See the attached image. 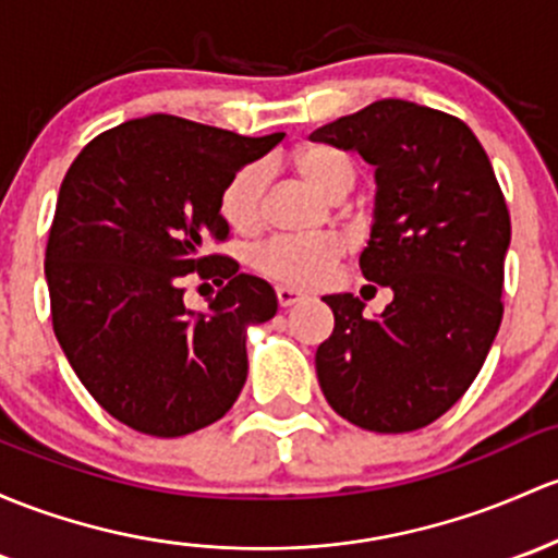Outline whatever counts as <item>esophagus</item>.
Listing matches in <instances>:
<instances>
[{"label": "esophagus", "instance_id": "1", "mask_svg": "<svg viewBox=\"0 0 558 558\" xmlns=\"http://www.w3.org/2000/svg\"><path fill=\"white\" fill-rule=\"evenodd\" d=\"M277 301H279L281 308H290V305L303 303L305 295H303V292H298V290H290V287H277Z\"/></svg>", "mask_w": 558, "mask_h": 558}]
</instances>
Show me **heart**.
Instances as JSON below:
<instances>
[{"label": "heart", "instance_id": "b5f03b06", "mask_svg": "<svg viewBox=\"0 0 558 558\" xmlns=\"http://www.w3.org/2000/svg\"><path fill=\"white\" fill-rule=\"evenodd\" d=\"M298 175L327 199H343L356 183V161L325 143H311L292 154ZM266 167L260 161L239 167L220 191V215L233 231L250 233L263 223ZM343 255V242L332 233L316 236H274L255 250V268L263 277L287 287H316L332 274Z\"/></svg>", "mask_w": 558, "mask_h": 558}]
</instances>
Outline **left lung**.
I'll use <instances>...</instances> for the list:
<instances>
[{
	"mask_svg": "<svg viewBox=\"0 0 558 558\" xmlns=\"http://www.w3.org/2000/svg\"><path fill=\"white\" fill-rule=\"evenodd\" d=\"M311 141L375 167L359 266L393 292L375 319L351 292L322 298L335 329L316 349V377L329 407L359 428L417 430L469 391L500 327L506 199L469 124L428 106L375 100Z\"/></svg>",
	"mask_w": 558,
	"mask_h": 558,
	"instance_id": "1",
	"label": "left lung"
}]
</instances>
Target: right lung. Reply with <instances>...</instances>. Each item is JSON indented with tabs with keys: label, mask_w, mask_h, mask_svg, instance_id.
I'll use <instances>...</instances> for the list:
<instances>
[{
	"label": "right lung",
	"mask_w": 558,
	"mask_h": 558,
	"mask_svg": "<svg viewBox=\"0 0 558 558\" xmlns=\"http://www.w3.org/2000/svg\"><path fill=\"white\" fill-rule=\"evenodd\" d=\"M281 137L151 113L89 141L65 172L45 255L52 329L119 423L172 439L220 421L236 401L247 329L277 314V295L202 247L229 236L220 215L229 178ZM194 270L227 279L207 312L182 303L180 281Z\"/></svg>",
	"instance_id": "1"
}]
</instances>
